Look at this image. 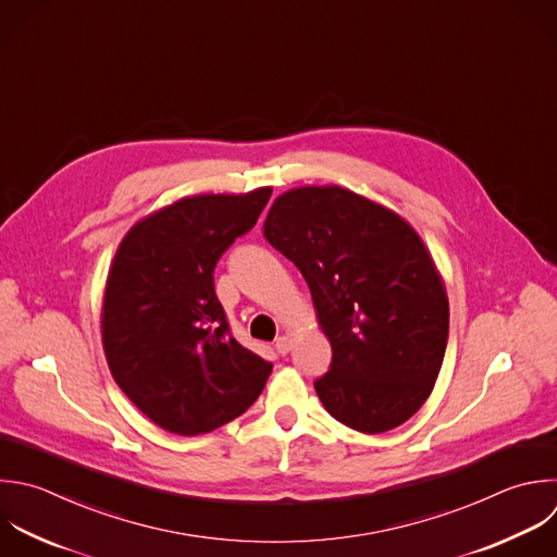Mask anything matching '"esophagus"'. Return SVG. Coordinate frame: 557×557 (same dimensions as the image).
<instances>
[{
    "mask_svg": "<svg viewBox=\"0 0 557 557\" xmlns=\"http://www.w3.org/2000/svg\"><path fill=\"white\" fill-rule=\"evenodd\" d=\"M292 346H294V342H292L289 335H281V337L276 339V344H274V348H276L278 355H287V352L292 350Z\"/></svg>",
    "mask_w": 557,
    "mask_h": 557,
    "instance_id": "1",
    "label": "esophagus"
}]
</instances>
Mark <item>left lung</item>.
Returning a JSON list of instances; mask_svg holds the SVG:
<instances>
[{
  "label": "left lung",
  "mask_w": 557,
  "mask_h": 557,
  "mask_svg": "<svg viewBox=\"0 0 557 557\" xmlns=\"http://www.w3.org/2000/svg\"><path fill=\"white\" fill-rule=\"evenodd\" d=\"M265 239L305 276L333 359L315 392L361 433L409 420L429 398L448 339V298L418 233L337 185L278 196Z\"/></svg>",
  "instance_id": "8db88e82"
}]
</instances>
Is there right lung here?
Returning <instances> with one entry per match:
<instances>
[{
  "label": "right lung",
  "mask_w": 557,
  "mask_h": 557,
  "mask_svg": "<svg viewBox=\"0 0 557 557\" xmlns=\"http://www.w3.org/2000/svg\"><path fill=\"white\" fill-rule=\"evenodd\" d=\"M272 189L183 198L137 222L109 272L102 342L113 379L161 429L209 433L263 392L272 363L231 333L213 270Z\"/></svg>",
  "instance_id": "obj_1"
}]
</instances>
